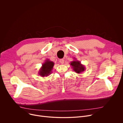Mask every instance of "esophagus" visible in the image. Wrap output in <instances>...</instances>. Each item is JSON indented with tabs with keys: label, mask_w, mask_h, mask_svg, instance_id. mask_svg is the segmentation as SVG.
I'll return each instance as SVG.
<instances>
[{
	"label": "esophagus",
	"mask_w": 123,
	"mask_h": 123,
	"mask_svg": "<svg viewBox=\"0 0 123 123\" xmlns=\"http://www.w3.org/2000/svg\"><path fill=\"white\" fill-rule=\"evenodd\" d=\"M59 62H60L61 64H64V59H60V60H59Z\"/></svg>",
	"instance_id": "34e87169"
}]
</instances>
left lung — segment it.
<instances>
[{"mask_svg":"<svg viewBox=\"0 0 123 123\" xmlns=\"http://www.w3.org/2000/svg\"><path fill=\"white\" fill-rule=\"evenodd\" d=\"M74 60L72 61L70 63V65L72 66L74 71L77 74H81L84 72L86 69L85 66L82 64L80 61L77 60L76 58H74Z\"/></svg>","mask_w":123,"mask_h":123,"instance_id":"left-lung-1","label":"left lung"}]
</instances>
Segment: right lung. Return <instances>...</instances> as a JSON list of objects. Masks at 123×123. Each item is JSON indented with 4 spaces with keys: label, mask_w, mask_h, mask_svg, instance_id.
Wrapping results in <instances>:
<instances>
[{
    "label": "right lung",
    "mask_w": 123,
    "mask_h": 123,
    "mask_svg": "<svg viewBox=\"0 0 123 123\" xmlns=\"http://www.w3.org/2000/svg\"><path fill=\"white\" fill-rule=\"evenodd\" d=\"M55 63L54 62L50 61L47 59L45 61V62L42 64V67L38 72V74L41 77H44L50 75L52 72Z\"/></svg>",
    "instance_id": "obj_1"
}]
</instances>
